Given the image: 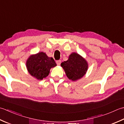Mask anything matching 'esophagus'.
Listing matches in <instances>:
<instances>
[{
  "label": "esophagus",
  "mask_w": 124,
  "mask_h": 124,
  "mask_svg": "<svg viewBox=\"0 0 124 124\" xmlns=\"http://www.w3.org/2000/svg\"><path fill=\"white\" fill-rule=\"evenodd\" d=\"M56 63H57V64L58 65H60V64H61V60H57V61H56Z\"/></svg>",
  "instance_id": "1"
}]
</instances>
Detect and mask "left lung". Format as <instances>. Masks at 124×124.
<instances>
[{"label":"left lung","mask_w":124,"mask_h":124,"mask_svg":"<svg viewBox=\"0 0 124 124\" xmlns=\"http://www.w3.org/2000/svg\"><path fill=\"white\" fill-rule=\"evenodd\" d=\"M61 66L70 80L76 81L82 78L87 71L88 65L86 60L77 53L73 52L67 61L62 62Z\"/></svg>","instance_id":"1"}]
</instances>
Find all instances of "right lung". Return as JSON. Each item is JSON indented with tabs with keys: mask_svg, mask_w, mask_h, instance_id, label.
<instances>
[{
	"mask_svg": "<svg viewBox=\"0 0 124 124\" xmlns=\"http://www.w3.org/2000/svg\"><path fill=\"white\" fill-rule=\"evenodd\" d=\"M56 66L53 58L49 57L43 52L30 55L26 62L29 74L39 80L48 76L50 69Z\"/></svg>",
	"mask_w": 124,
	"mask_h": 124,
	"instance_id": "add662e5",
	"label": "right lung"
}]
</instances>
